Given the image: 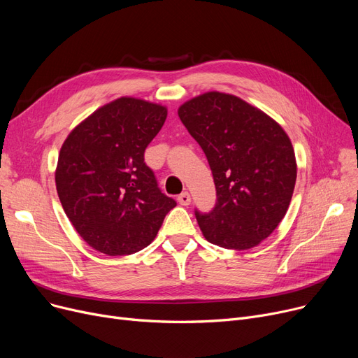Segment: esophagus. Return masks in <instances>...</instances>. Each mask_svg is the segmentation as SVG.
Instances as JSON below:
<instances>
[{"mask_svg":"<svg viewBox=\"0 0 358 358\" xmlns=\"http://www.w3.org/2000/svg\"><path fill=\"white\" fill-rule=\"evenodd\" d=\"M178 203L182 204V206H189V204L192 203V196H190V193H187V192L181 193V194L178 196Z\"/></svg>","mask_w":358,"mask_h":358,"instance_id":"1","label":"esophagus"}]
</instances>
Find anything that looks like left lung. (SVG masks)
I'll return each mask as SVG.
<instances>
[{"label":"left lung","mask_w":358,"mask_h":358,"mask_svg":"<svg viewBox=\"0 0 358 358\" xmlns=\"http://www.w3.org/2000/svg\"><path fill=\"white\" fill-rule=\"evenodd\" d=\"M178 116L203 149L216 187L212 212H194L210 243L250 250L273 234L293 196L297 166L292 142L264 111L210 91L185 101Z\"/></svg>","instance_id":"1"}]
</instances>
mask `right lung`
I'll return each instance as SVG.
<instances>
[{"label": "right lung", "instance_id": "obj_1", "mask_svg": "<svg viewBox=\"0 0 358 358\" xmlns=\"http://www.w3.org/2000/svg\"><path fill=\"white\" fill-rule=\"evenodd\" d=\"M166 107L120 97L92 113L65 139L55 181L75 231L94 250L130 255L152 242L174 199L158 187L145 149Z\"/></svg>", "mask_w": 358, "mask_h": 358}]
</instances>
